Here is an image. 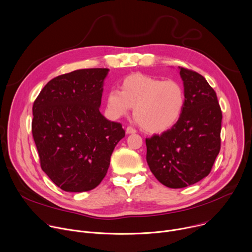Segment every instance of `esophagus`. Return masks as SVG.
I'll list each match as a JSON object with an SVG mask.
<instances>
[{"label":"esophagus","mask_w":252,"mask_h":252,"mask_svg":"<svg viewBox=\"0 0 252 252\" xmlns=\"http://www.w3.org/2000/svg\"><path fill=\"white\" fill-rule=\"evenodd\" d=\"M126 133H127V134H134V133H136V130H135L133 127L128 126V127L126 128Z\"/></svg>","instance_id":"esophagus-1"}]
</instances>
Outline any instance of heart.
<instances>
[{
	"instance_id": "1",
	"label": "heart",
	"mask_w": 252,
	"mask_h": 252,
	"mask_svg": "<svg viewBox=\"0 0 252 252\" xmlns=\"http://www.w3.org/2000/svg\"><path fill=\"white\" fill-rule=\"evenodd\" d=\"M186 103L184 85L176 79L163 80L133 73L121 81V91L111 89L106 98L109 113L119 118L134 107V116L149 133H163L180 119Z\"/></svg>"
}]
</instances>
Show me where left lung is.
<instances>
[{"label": "left lung", "mask_w": 252, "mask_h": 252, "mask_svg": "<svg viewBox=\"0 0 252 252\" xmlns=\"http://www.w3.org/2000/svg\"><path fill=\"white\" fill-rule=\"evenodd\" d=\"M186 103L168 131L146 138V160L156 179L181 189L207 177L220 150L222 112L217 93L199 73L179 66Z\"/></svg>", "instance_id": "left-lung-1"}]
</instances>
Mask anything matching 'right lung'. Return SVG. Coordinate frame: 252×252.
I'll list each match as a JSON object with an SVG mask.
<instances>
[{
	"label": "right lung",
	"mask_w": 252,
	"mask_h": 252,
	"mask_svg": "<svg viewBox=\"0 0 252 252\" xmlns=\"http://www.w3.org/2000/svg\"><path fill=\"white\" fill-rule=\"evenodd\" d=\"M107 68L77 69L49 80L32 105V133L42 171L65 191L96 188L107 174L118 122L99 111Z\"/></svg>",
	"instance_id": "add662e5"
}]
</instances>
